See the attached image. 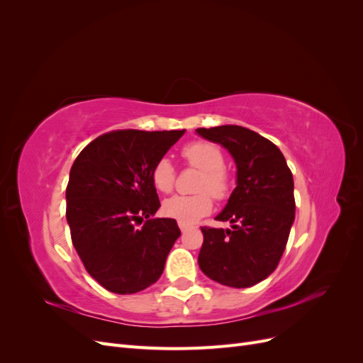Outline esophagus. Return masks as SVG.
Masks as SVG:
<instances>
[{
	"instance_id": "esophagus-1",
	"label": "esophagus",
	"mask_w": 363,
	"mask_h": 363,
	"mask_svg": "<svg viewBox=\"0 0 363 363\" xmlns=\"http://www.w3.org/2000/svg\"><path fill=\"white\" fill-rule=\"evenodd\" d=\"M179 227H180V230H182V232H186V230H188V225H184V224H180V223H179Z\"/></svg>"
}]
</instances>
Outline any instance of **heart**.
<instances>
[{"label": "heart", "instance_id": "1", "mask_svg": "<svg viewBox=\"0 0 363 363\" xmlns=\"http://www.w3.org/2000/svg\"><path fill=\"white\" fill-rule=\"evenodd\" d=\"M182 157L191 167L201 171V177L196 183L199 194L172 196L163 203V213L180 224L191 225L212 211L211 195L216 200L225 199L230 183L224 169L223 151L211 142H191L182 150ZM151 182L162 194L172 191L175 169L169 159L163 157L156 162L151 171Z\"/></svg>", "mask_w": 363, "mask_h": 363}]
</instances>
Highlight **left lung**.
<instances>
[{
  "label": "left lung",
  "mask_w": 363,
  "mask_h": 363,
  "mask_svg": "<svg viewBox=\"0 0 363 363\" xmlns=\"http://www.w3.org/2000/svg\"><path fill=\"white\" fill-rule=\"evenodd\" d=\"M236 163V188L215 219L232 228L201 227L199 265L208 279L250 288L277 268L295 219L294 179L281 151L245 127L196 128Z\"/></svg>",
  "instance_id": "left-lung-1"
}]
</instances>
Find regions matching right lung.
Returning <instances> with one entry per match:
<instances>
[{
	"instance_id": "1",
	"label": "right lung",
	"mask_w": 363,
	"mask_h": 363,
	"mask_svg": "<svg viewBox=\"0 0 363 363\" xmlns=\"http://www.w3.org/2000/svg\"><path fill=\"white\" fill-rule=\"evenodd\" d=\"M183 135L111 131L84 147L72 164L67 188L72 245L107 291L136 294L162 276L180 228L175 219L152 218L160 201L151 171Z\"/></svg>"
}]
</instances>
